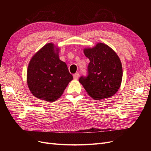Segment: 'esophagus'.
<instances>
[{
	"mask_svg": "<svg viewBox=\"0 0 151 151\" xmlns=\"http://www.w3.org/2000/svg\"><path fill=\"white\" fill-rule=\"evenodd\" d=\"M73 77H74V79H76V80L78 79L79 77V72H76V74H74V76H73Z\"/></svg>",
	"mask_w": 151,
	"mask_h": 151,
	"instance_id": "34e87169",
	"label": "esophagus"
}]
</instances>
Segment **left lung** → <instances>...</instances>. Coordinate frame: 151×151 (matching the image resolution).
Returning a JSON list of instances; mask_svg holds the SVG:
<instances>
[{
  "instance_id": "left-lung-1",
  "label": "left lung",
  "mask_w": 151,
  "mask_h": 151,
  "mask_svg": "<svg viewBox=\"0 0 151 151\" xmlns=\"http://www.w3.org/2000/svg\"><path fill=\"white\" fill-rule=\"evenodd\" d=\"M84 53L90 62L87 76L80 77L79 83L94 99L112 96L120 88L122 79L119 57L110 47L101 43L93 48H86Z\"/></svg>"
}]
</instances>
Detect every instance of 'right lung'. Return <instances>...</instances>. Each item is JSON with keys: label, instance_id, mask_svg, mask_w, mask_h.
<instances>
[{"label": "right lung", "instance_id": "1", "mask_svg": "<svg viewBox=\"0 0 151 151\" xmlns=\"http://www.w3.org/2000/svg\"><path fill=\"white\" fill-rule=\"evenodd\" d=\"M58 50L52 43L45 45L31 58L27 71L31 93L49 102L60 98L73 79L66 63L59 58Z\"/></svg>", "mask_w": 151, "mask_h": 151}]
</instances>
